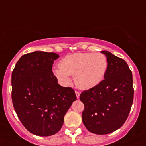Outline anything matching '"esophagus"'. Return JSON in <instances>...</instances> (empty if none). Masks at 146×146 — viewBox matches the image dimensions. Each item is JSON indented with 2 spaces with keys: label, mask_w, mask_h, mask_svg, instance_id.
<instances>
[{
  "label": "esophagus",
  "mask_w": 146,
  "mask_h": 146,
  "mask_svg": "<svg viewBox=\"0 0 146 146\" xmlns=\"http://www.w3.org/2000/svg\"><path fill=\"white\" fill-rule=\"evenodd\" d=\"M76 95L77 98L79 99L80 98V93L78 92V91H76Z\"/></svg>",
  "instance_id": "1"
}]
</instances>
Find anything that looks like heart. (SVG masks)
I'll use <instances>...</instances> for the list:
<instances>
[{
    "label": "heart",
    "instance_id": "heart-1",
    "mask_svg": "<svg viewBox=\"0 0 146 146\" xmlns=\"http://www.w3.org/2000/svg\"><path fill=\"white\" fill-rule=\"evenodd\" d=\"M59 65V67H53L52 72L62 85H69L71 82L70 76H73L78 88L89 89L105 79L108 60L106 56L100 52H76L64 57Z\"/></svg>",
    "mask_w": 146,
    "mask_h": 146
}]
</instances>
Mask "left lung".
<instances>
[{"label": "left lung", "instance_id": "1", "mask_svg": "<svg viewBox=\"0 0 146 146\" xmlns=\"http://www.w3.org/2000/svg\"><path fill=\"white\" fill-rule=\"evenodd\" d=\"M105 80L80 96L84 103L82 121L89 132L107 134L119 129L127 118L134 98L132 73L127 64L107 50Z\"/></svg>", "mask_w": 146, "mask_h": 146}]
</instances>
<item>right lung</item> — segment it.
Here are the masks:
<instances>
[{
    "mask_svg": "<svg viewBox=\"0 0 146 146\" xmlns=\"http://www.w3.org/2000/svg\"><path fill=\"white\" fill-rule=\"evenodd\" d=\"M59 57L43 51L25 54L12 73L14 110L24 127L40 137L60 130L66 113L77 99L74 90L60 86L52 74L54 60Z\"/></svg>",
    "mask_w": 146,
    "mask_h": 146,
    "instance_id": "obj_1",
    "label": "right lung"
}]
</instances>
